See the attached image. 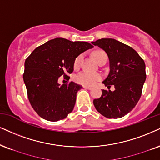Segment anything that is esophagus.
<instances>
[{
    "label": "esophagus",
    "mask_w": 160,
    "mask_h": 160,
    "mask_svg": "<svg viewBox=\"0 0 160 160\" xmlns=\"http://www.w3.org/2000/svg\"><path fill=\"white\" fill-rule=\"evenodd\" d=\"M82 87H83L84 88H86V89H88V90H91V89H92V87H90V86H83Z\"/></svg>",
    "instance_id": "34e87169"
}]
</instances>
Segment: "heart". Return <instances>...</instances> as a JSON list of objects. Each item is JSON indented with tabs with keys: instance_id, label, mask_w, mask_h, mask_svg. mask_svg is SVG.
Here are the masks:
<instances>
[{
	"instance_id": "b5f03b06",
	"label": "heart",
	"mask_w": 160,
	"mask_h": 160,
	"mask_svg": "<svg viewBox=\"0 0 160 160\" xmlns=\"http://www.w3.org/2000/svg\"><path fill=\"white\" fill-rule=\"evenodd\" d=\"M93 57L96 61L100 62L102 60H107V54L105 52L102 51V50H97L93 52ZM82 58V54L78 56L76 58V59L74 60V67H78L80 65V62L81 61ZM101 79L100 74H93L90 73L88 72H82L81 73L78 74V75L75 77V80L76 82H78V83L86 85V86H93L96 83L98 80H100Z\"/></svg>"
}]
</instances>
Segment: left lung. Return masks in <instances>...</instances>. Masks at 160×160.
Listing matches in <instances>:
<instances>
[{
  "label": "left lung",
  "mask_w": 160,
  "mask_h": 160,
  "mask_svg": "<svg viewBox=\"0 0 160 160\" xmlns=\"http://www.w3.org/2000/svg\"><path fill=\"white\" fill-rule=\"evenodd\" d=\"M108 54L110 72L102 83L115 90H102L100 98L94 99L97 111L107 118H121L134 108L142 94L146 79L144 60L134 48L112 38L92 42Z\"/></svg>",
  "instance_id": "1"
}]
</instances>
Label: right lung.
I'll list each match as a JSON object with an SVG mask.
<instances>
[{"mask_svg":"<svg viewBox=\"0 0 160 160\" xmlns=\"http://www.w3.org/2000/svg\"><path fill=\"white\" fill-rule=\"evenodd\" d=\"M92 47L87 42L58 38L38 46L26 58L23 81L30 104L40 117L55 122L72 112L82 86L72 81L60 86L58 79L69 78L77 57Z\"/></svg>","mask_w":160,"mask_h":160,"instance_id":"1","label":"right lung"}]
</instances>
